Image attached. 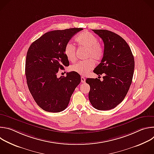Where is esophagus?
<instances>
[{"label":"esophagus","instance_id":"obj_1","mask_svg":"<svg viewBox=\"0 0 154 154\" xmlns=\"http://www.w3.org/2000/svg\"><path fill=\"white\" fill-rule=\"evenodd\" d=\"M85 82H86V79L84 77L82 76L81 77V82L82 83H85Z\"/></svg>","mask_w":154,"mask_h":154}]
</instances>
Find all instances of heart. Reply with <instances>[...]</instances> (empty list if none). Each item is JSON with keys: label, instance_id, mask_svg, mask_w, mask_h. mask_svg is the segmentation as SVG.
<instances>
[{"label": "heart", "instance_id": "1", "mask_svg": "<svg viewBox=\"0 0 154 154\" xmlns=\"http://www.w3.org/2000/svg\"><path fill=\"white\" fill-rule=\"evenodd\" d=\"M75 41L78 46L87 49L86 58H93L95 61H100L103 57L104 49L99 43L98 39L93 34L88 32L80 33L75 38ZM64 53L66 58L75 62L77 60L75 55V47L71 42L66 45ZM94 66V62L92 58H88L84 61H80L72 65L71 69L80 75H85L88 73Z\"/></svg>", "mask_w": 154, "mask_h": 154}]
</instances>
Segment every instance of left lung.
<instances>
[{
    "instance_id": "obj_1",
    "label": "left lung",
    "mask_w": 154,
    "mask_h": 154,
    "mask_svg": "<svg viewBox=\"0 0 154 154\" xmlns=\"http://www.w3.org/2000/svg\"><path fill=\"white\" fill-rule=\"evenodd\" d=\"M93 31L104 44L103 57L93 72L104 76L102 81L97 78L86 80L90 86L88 97L96 109L109 110L119 104L127 94L134 72V57L119 35L106 30Z\"/></svg>"
}]
</instances>
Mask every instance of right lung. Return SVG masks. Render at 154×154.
I'll use <instances>...</instances> for the list:
<instances>
[{
  "instance_id": "add662e5",
  "label": "right lung",
  "mask_w": 154,
  "mask_h": 154,
  "mask_svg": "<svg viewBox=\"0 0 154 154\" xmlns=\"http://www.w3.org/2000/svg\"><path fill=\"white\" fill-rule=\"evenodd\" d=\"M82 28L54 30L46 33L29 47L26 61L29 90L37 105L48 112L58 113L67 108L80 75L74 71L58 78L59 69L68 66L64 47Z\"/></svg>"
}]
</instances>
